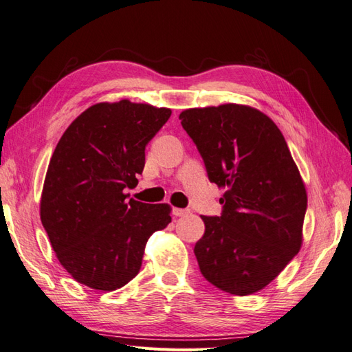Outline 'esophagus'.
<instances>
[{"instance_id":"obj_1","label":"esophagus","mask_w":352,"mask_h":352,"mask_svg":"<svg viewBox=\"0 0 352 352\" xmlns=\"http://www.w3.org/2000/svg\"><path fill=\"white\" fill-rule=\"evenodd\" d=\"M173 214L176 217H184V216L189 214V210H186V208H173Z\"/></svg>"}]
</instances>
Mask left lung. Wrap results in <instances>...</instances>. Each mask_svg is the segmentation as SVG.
Masks as SVG:
<instances>
[{
  "label": "left lung",
  "instance_id": "obj_1",
  "mask_svg": "<svg viewBox=\"0 0 352 352\" xmlns=\"http://www.w3.org/2000/svg\"><path fill=\"white\" fill-rule=\"evenodd\" d=\"M179 119L208 179L226 189L221 216H201L199 270L232 295L258 292L301 250L307 190L300 170L279 127L250 105L186 109Z\"/></svg>",
  "mask_w": 352,
  "mask_h": 352
}]
</instances>
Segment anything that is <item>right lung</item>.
<instances>
[{
  "label": "right lung",
  "instance_id": "right-lung-1",
  "mask_svg": "<svg viewBox=\"0 0 352 352\" xmlns=\"http://www.w3.org/2000/svg\"><path fill=\"white\" fill-rule=\"evenodd\" d=\"M172 110L120 100L74 119L52 154L41 221L60 264L92 289L110 292L140 273L145 245L170 221L168 204L127 199L145 166V146Z\"/></svg>",
  "mask_w": 352,
  "mask_h": 352
}]
</instances>
